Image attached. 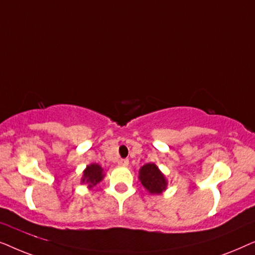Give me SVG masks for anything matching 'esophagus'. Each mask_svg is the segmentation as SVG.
<instances>
[{"instance_id":"obj_1","label":"esophagus","mask_w":255,"mask_h":255,"mask_svg":"<svg viewBox=\"0 0 255 255\" xmlns=\"http://www.w3.org/2000/svg\"><path fill=\"white\" fill-rule=\"evenodd\" d=\"M118 165L123 166V167H127V166L128 165V159H121V160H118Z\"/></svg>"}]
</instances>
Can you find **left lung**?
<instances>
[{"label":"left lung","mask_w":255,"mask_h":255,"mask_svg":"<svg viewBox=\"0 0 255 255\" xmlns=\"http://www.w3.org/2000/svg\"><path fill=\"white\" fill-rule=\"evenodd\" d=\"M138 179L142 187L151 195H161L168 186L165 174L153 162H148L140 167Z\"/></svg>","instance_id":"obj_1"}]
</instances>
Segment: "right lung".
Listing matches in <instances>:
<instances>
[{"instance_id":"right-lung-1","label":"right lung","mask_w":255,"mask_h":255,"mask_svg":"<svg viewBox=\"0 0 255 255\" xmlns=\"http://www.w3.org/2000/svg\"><path fill=\"white\" fill-rule=\"evenodd\" d=\"M104 176H106V173L99 163H90L83 170L81 183L86 184L88 189H92L104 179Z\"/></svg>"}]
</instances>
